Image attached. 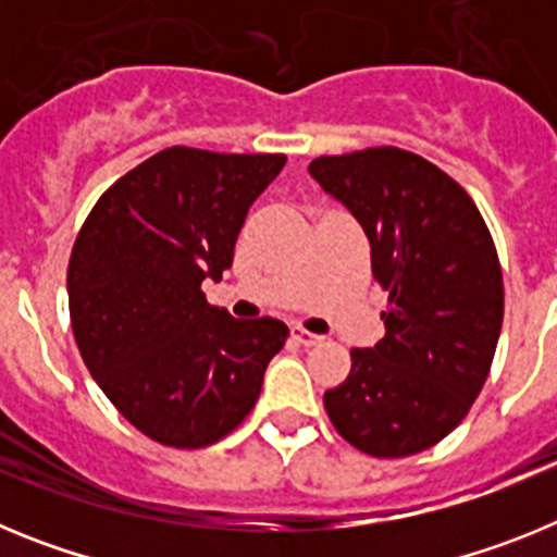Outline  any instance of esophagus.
<instances>
[{
	"instance_id": "34e87169",
	"label": "esophagus",
	"mask_w": 557,
	"mask_h": 557,
	"mask_svg": "<svg viewBox=\"0 0 557 557\" xmlns=\"http://www.w3.org/2000/svg\"><path fill=\"white\" fill-rule=\"evenodd\" d=\"M289 334H293V339L295 343H298V346H318V343H321V334H312V332H307V329L304 326H293L289 329Z\"/></svg>"
}]
</instances>
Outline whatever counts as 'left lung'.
Returning <instances> with one entry per match:
<instances>
[{
    "instance_id": "obj_1",
    "label": "left lung",
    "mask_w": 557,
    "mask_h": 557,
    "mask_svg": "<svg viewBox=\"0 0 557 557\" xmlns=\"http://www.w3.org/2000/svg\"><path fill=\"white\" fill-rule=\"evenodd\" d=\"M309 175L362 225L391 295L385 337L354 348L348 379L323 396L329 418L366 455L430 449L466 418L494 362L505 312L494 239L466 189L416 152L321 156Z\"/></svg>"
}]
</instances>
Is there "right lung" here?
I'll list each match as a JSON object with an SVG mask.
<instances>
[{
  "label": "right lung",
  "mask_w": 557,
  "mask_h": 557,
  "mask_svg": "<svg viewBox=\"0 0 557 557\" xmlns=\"http://www.w3.org/2000/svg\"><path fill=\"white\" fill-rule=\"evenodd\" d=\"M287 156L170 147L97 200L66 273L77 348L111 405L175 449L228 435L253 410L289 329L206 301L253 200Z\"/></svg>",
  "instance_id": "obj_1"
}]
</instances>
